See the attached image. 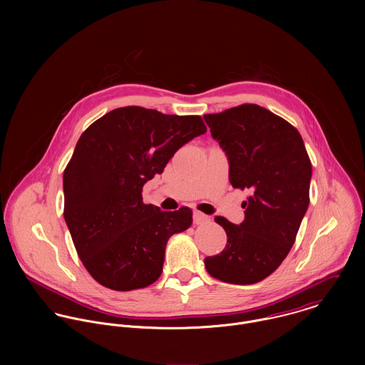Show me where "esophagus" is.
<instances>
[{
  "label": "esophagus",
  "mask_w": 365,
  "mask_h": 365,
  "mask_svg": "<svg viewBox=\"0 0 365 365\" xmlns=\"http://www.w3.org/2000/svg\"><path fill=\"white\" fill-rule=\"evenodd\" d=\"M209 220L208 215L200 212V210H194V223L195 225H202V223H207Z\"/></svg>",
  "instance_id": "1"
}]
</instances>
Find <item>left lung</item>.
<instances>
[{"label": "left lung", "mask_w": 365, "mask_h": 365, "mask_svg": "<svg viewBox=\"0 0 365 365\" xmlns=\"http://www.w3.org/2000/svg\"><path fill=\"white\" fill-rule=\"evenodd\" d=\"M204 119L227 157L230 184L252 191L240 225L215 217L227 243L222 253L205 259V267L223 282L256 284L294 246L309 207L311 160L299 132L259 105H240Z\"/></svg>", "instance_id": "obj_1"}]
</instances>
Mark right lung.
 <instances>
[{
  "mask_svg": "<svg viewBox=\"0 0 365 365\" xmlns=\"http://www.w3.org/2000/svg\"><path fill=\"white\" fill-rule=\"evenodd\" d=\"M205 132L197 115L125 106L81 135L63 174L64 220L97 282L132 291L161 275L167 242L191 226L192 210L145 205L142 188L180 148Z\"/></svg>",
  "mask_w": 365,
  "mask_h": 365,
  "instance_id": "obj_1",
  "label": "right lung"
}]
</instances>
